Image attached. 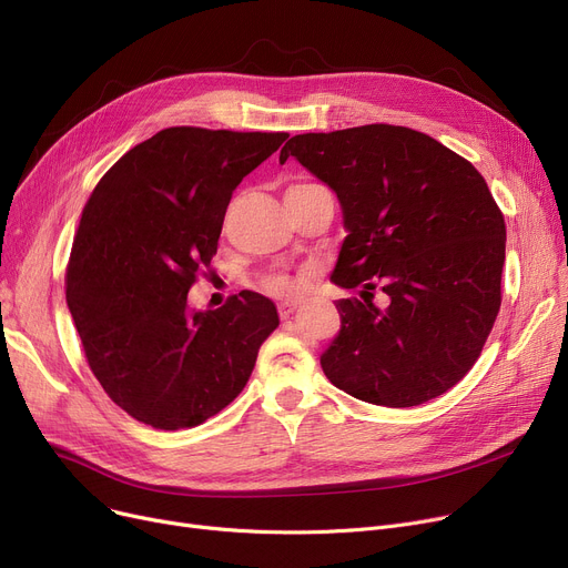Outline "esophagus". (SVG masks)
Returning <instances> with one entry per match:
<instances>
[{
  "mask_svg": "<svg viewBox=\"0 0 568 568\" xmlns=\"http://www.w3.org/2000/svg\"><path fill=\"white\" fill-rule=\"evenodd\" d=\"M294 308H296V302H281L278 304V315L285 320V317H290L294 313Z\"/></svg>",
  "mask_w": 568,
  "mask_h": 568,
  "instance_id": "obj_1",
  "label": "esophagus"
}]
</instances>
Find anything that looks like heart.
I'll return each instance as SVG.
<instances>
[{"mask_svg":"<svg viewBox=\"0 0 568 568\" xmlns=\"http://www.w3.org/2000/svg\"><path fill=\"white\" fill-rule=\"evenodd\" d=\"M296 186H306V184H296ZM290 189H294V186H290ZM264 285H266L268 292H274V294H290V292L296 290V281L290 278V276H285V274L268 276V278L264 281Z\"/></svg>","mask_w":568,"mask_h":568,"instance_id":"heart-1","label":"heart"}]
</instances>
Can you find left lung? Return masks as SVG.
<instances>
[{"label": "left lung", "mask_w": 568, "mask_h": 568, "mask_svg": "<svg viewBox=\"0 0 568 568\" xmlns=\"http://www.w3.org/2000/svg\"><path fill=\"white\" fill-rule=\"evenodd\" d=\"M290 156L336 193L347 236L332 283L365 300L336 302L324 375L384 407L449 392L501 304L506 227L486 179L430 135L389 124L294 135L278 161ZM375 286L390 296L386 310L369 302Z\"/></svg>", "instance_id": "obj_1"}]
</instances>
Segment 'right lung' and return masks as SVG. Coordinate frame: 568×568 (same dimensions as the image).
I'll return each mask as SVG.
<instances>
[{"label":"right lung","instance_id":"obj_1","mask_svg":"<svg viewBox=\"0 0 568 568\" xmlns=\"http://www.w3.org/2000/svg\"><path fill=\"white\" fill-rule=\"evenodd\" d=\"M285 138L165 129L119 159L84 204L67 304L89 368L133 419L193 428L246 386L278 326L274 302L244 290L193 313L186 296L219 248L232 191Z\"/></svg>","mask_w":568,"mask_h":568}]
</instances>
